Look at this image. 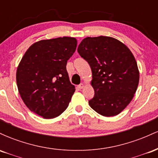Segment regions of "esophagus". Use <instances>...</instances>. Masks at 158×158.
Returning a JSON list of instances; mask_svg holds the SVG:
<instances>
[{
  "label": "esophagus",
  "mask_w": 158,
  "mask_h": 158,
  "mask_svg": "<svg viewBox=\"0 0 158 158\" xmlns=\"http://www.w3.org/2000/svg\"><path fill=\"white\" fill-rule=\"evenodd\" d=\"M84 87H85V85L83 84V83H81L80 85H78V88H79V89H82V88H84Z\"/></svg>",
  "instance_id": "esophagus-1"
}]
</instances>
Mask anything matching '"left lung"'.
<instances>
[{"label":"left lung","mask_w":158,"mask_h":158,"mask_svg":"<svg viewBox=\"0 0 158 158\" xmlns=\"http://www.w3.org/2000/svg\"><path fill=\"white\" fill-rule=\"evenodd\" d=\"M78 52L89 64L94 97L91 108L105 117H113L131 102L138 86L139 73L131 50L119 40L108 36L87 37Z\"/></svg>","instance_id":"obj_1"}]
</instances>
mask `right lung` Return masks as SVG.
Returning a JSON list of instances; mask_svg holds the SVG:
<instances>
[{
	"mask_svg": "<svg viewBox=\"0 0 158 158\" xmlns=\"http://www.w3.org/2000/svg\"><path fill=\"white\" fill-rule=\"evenodd\" d=\"M73 37L41 40L29 48L20 61L16 81L21 99L32 112L44 119L57 117L75 92L66 70L75 52Z\"/></svg>",
	"mask_w": 158,
	"mask_h": 158,
	"instance_id": "right-lung-1",
	"label": "right lung"
}]
</instances>
